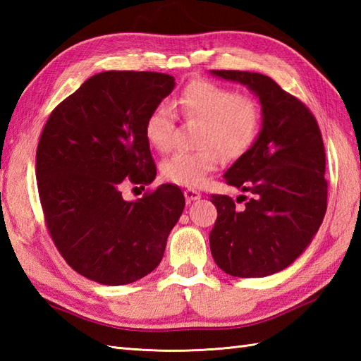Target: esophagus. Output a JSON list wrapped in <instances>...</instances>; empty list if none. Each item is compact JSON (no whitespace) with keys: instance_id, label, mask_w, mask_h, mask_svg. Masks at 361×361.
<instances>
[{"instance_id":"obj_1","label":"esophagus","mask_w":361,"mask_h":361,"mask_svg":"<svg viewBox=\"0 0 361 361\" xmlns=\"http://www.w3.org/2000/svg\"><path fill=\"white\" fill-rule=\"evenodd\" d=\"M185 198H186L188 203L197 202V200H200V198H202V194L198 192V190H195V189H186L185 190Z\"/></svg>"}]
</instances>
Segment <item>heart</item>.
Masks as SVG:
<instances>
[{"label":"heart","mask_w":361,"mask_h":361,"mask_svg":"<svg viewBox=\"0 0 361 361\" xmlns=\"http://www.w3.org/2000/svg\"><path fill=\"white\" fill-rule=\"evenodd\" d=\"M180 113L186 119L203 122L200 144L204 147L180 150L166 158L161 172L175 185L202 186L208 175L221 163V153L239 157L247 150L259 127V106L251 97L235 94V91L209 80H194L183 90L176 101ZM175 114L171 106L158 105L144 124V136L150 147L167 152L173 144Z\"/></svg>","instance_id":"heart-1"}]
</instances>
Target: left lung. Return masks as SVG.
<instances>
[{
	"label": "left lung",
	"mask_w": 361,
	"mask_h": 361,
	"mask_svg": "<svg viewBox=\"0 0 361 361\" xmlns=\"http://www.w3.org/2000/svg\"><path fill=\"white\" fill-rule=\"evenodd\" d=\"M256 94L262 128L224 178L242 192L235 208L228 195H211L217 220L209 234L212 257L235 278H264L290 267L309 247L327 209L326 153L317 119L299 99L268 75L209 71Z\"/></svg>",
	"instance_id": "1"
}]
</instances>
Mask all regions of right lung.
<instances>
[{"instance_id": "obj_1", "label": "right lung", "mask_w": 361, "mask_h": 361, "mask_svg": "<svg viewBox=\"0 0 361 361\" xmlns=\"http://www.w3.org/2000/svg\"><path fill=\"white\" fill-rule=\"evenodd\" d=\"M173 88L169 74L99 73L43 128L35 173L46 225L68 265L91 281L124 286L152 273L185 209L173 185L132 202L119 189L155 180L144 124Z\"/></svg>"}]
</instances>
